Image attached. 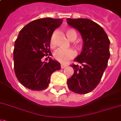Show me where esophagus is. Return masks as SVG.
<instances>
[{
    "label": "esophagus",
    "mask_w": 121,
    "mask_h": 121,
    "mask_svg": "<svg viewBox=\"0 0 121 121\" xmlns=\"http://www.w3.org/2000/svg\"><path fill=\"white\" fill-rule=\"evenodd\" d=\"M60 66H61V68H62V69H64V68H66V67H67V66H68V65H67V64H61V65H60Z\"/></svg>",
    "instance_id": "obj_1"
}]
</instances>
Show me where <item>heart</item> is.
I'll return each mask as SVG.
<instances>
[{
    "label": "heart",
    "instance_id": "1",
    "mask_svg": "<svg viewBox=\"0 0 121 121\" xmlns=\"http://www.w3.org/2000/svg\"><path fill=\"white\" fill-rule=\"evenodd\" d=\"M66 35L68 36L69 39L73 41L77 38V34L74 30L72 29H68L66 31ZM50 46L51 48H54L55 47V41L54 34L51 36L50 41ZM77 53L73 49H68V50H62V49H58L53 53V57L55 59L61 63H66L69 60L73 59L76 57Z\"/></svg>",
    "mask_w": 121,
    "mask_h": 121
}]
</instances>
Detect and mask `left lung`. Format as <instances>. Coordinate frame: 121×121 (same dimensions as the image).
I'll list each match as a JSON object with an SVG mask.
<instances>
[{
	"instance_id": "8db88e82",
	"label": "left lung",
	"mask_w": 121,
	"mask_h": 121,
	"mask_svg": "<svg viewBox=\"0 0 121 121\" xmlns=\"http://www.w3.org/2000/svg\"><path fill=\"white\" fill-rule=\"evenodd\" d=\"M67 23L81 34L83 47L74 60L78 64L70 65L74 69L68 79L69 89L84 94L95 89L102 78L110 57V40L102 27L89 19H67Z\"/></svg>"
}]
</instances>
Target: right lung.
<instances>
[{
    "label": "right lung",
    "mask_w": 121,
    "mask_h": 121,
    "mask_svg": "<svg viewBox=\"0 0 121 121\" xmlns=\"http://www.w3.org/2000/svg\"><path fill=\"white\" fill-rule=\"evenodd\" d=\"M62 23V19H37L20 32L14 42V69L17 79L25 87L32 91L47 89L52 74L60 69L59 62L50 58L48 62H43L41 59L52 55L50 50L51 36Z\"/></svg>",
    "instance_id": "right-lung-1"
}]
</instances>
